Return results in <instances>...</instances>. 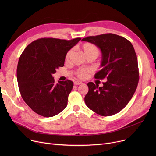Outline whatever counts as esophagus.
<instances>
[{
    "label": "esophagus",
    "instance_id": "1",
    "mask_svg": "<svg viewBox=\"0 0 156 156\" xmlns=\"http://www.w3.org/2000/svg\"><path fill=\"white\" fill-rule=\"evenodd\" d=\"M83 83L81 82V81H75V82H74V84H75V85H81Z\"/></svg>",
    "mask_w": 156,
    "mask_h": 156
}]
</instances>
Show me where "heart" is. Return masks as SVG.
Listing matches in <instances>:
<instances>
[{
	"instance_id": "heart-1",
	"label": "heart",
	"mask_w": 156,
	"mask_h": 156,
	"mask_svg": "<svg viewBox=\"0 0 156 156\" xmlns=\"http://www.w3.org/2000/svg\"><path fill=\"white\" fill-rule=\"evenodd\" d=\"M82 48L84 52V54H85L86 56H88L90 55H93L96 56L97 57L100 54V50L99 49V48H98L95 45L92 43L84 44L82 46ZM72 52H73V50L72 49H70V50L67 52L66 55V59L68 60ZM89 72H90V70L89 69H87V68L80 69L77 71L76 75L80 78L84 79L87 76L88 73Z\"/></svg>"
}]
</instances>
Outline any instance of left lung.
<instances>
[{
    "label": "left lung",
    "instance_id": "left-lung-1",
    "mask_svg": "<svg viewBox=\"0 0 156 156\" xmlns=\"http://www.w3.org/2000/svg\"><path fill=\"white\" fill-rule=\"evenodd\" d=\"M81 40L101 49V69L95 78L107 80L102 87L88 83L85 104L101 116H112L128 104L138 85V61L133 46L125 38L112 34L87 37Z\"/></svg>",
    "mask_w": 156,
    "mask_h": 156
}]
</instances>
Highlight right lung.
<instances>
[{
  "mask_svg": "<svg viewBox=\"0 0 156 156\" xmlns=\"http://www.w3.org/2000/svg\"><path fill=\"white\" fill-rule=\"evenodd\" d=\"M81 39L42 38L29 44L21 54L17 67L20 92L24 101L39 115L52 117L67 106L73 81L55 84L52 74L64 66L66 55Z\"/></svg>",
  "mask_w": 156,
  "mask_h": 156,
  "instance_id": "right-lung-1",
  "label": "right lung"
}]
</instances>
